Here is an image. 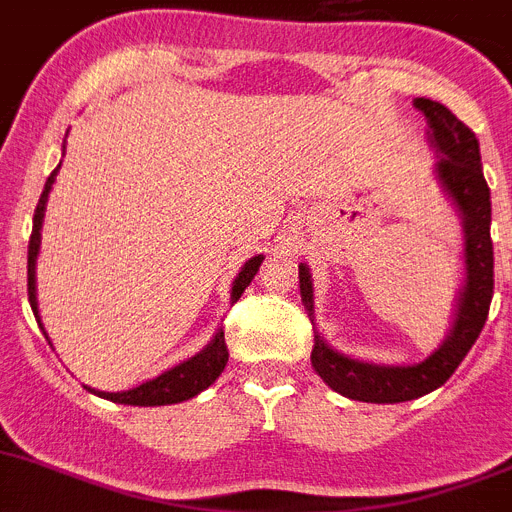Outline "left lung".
Wrapping results in <instances>:
<instances>
[{"label":"left lung","instance_id":"8db88e82","mask_svg":"<svg viewBox=\"0 0 512 512\" xmlns=\"http://www.w3.org/2000/svg\"><path fill=\"white\" fill-rule=\"evenodd\" d=\"M421 109L431 127V142L439 147L441 163L439 178L454 204L464 216V257H467V285L459 298V311L449 339L436 349L426 362L413 367H377L357 362L344 354L334 352L324 339L316 336L311 362L321 380L344 398L362 400V403H403V400L421 398L431 390L441 388L462 359L477 342L482 326L487 321L495 288V257H492L490 239V188L482 176L480 142L462 119H457L444 104L431 99L413 101ZM301 278V296L308 313L313 311L311 275L306 265H298Z\"/></svg>","mask_w":512,"mask_h":512}]
</instances>
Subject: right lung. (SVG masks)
Masks as SVG:
<instances>
[{
	"label": "right lung",
	"mask_w": 512,
	"mask_h": 512,
	"mask_svg": "<svg viewBox=\"0 0 512 512\" xmlns=\"http://www.w3.org/2000/svg\"><path fill=\"white\" fill-rule=\"evenodd\" d=\"M61 168V165H58ZM58 168L53 170L45 181V191L40 193V201L35 206V219H32V234H30V247H27V298H30L32 313H35V319L40 324L38 316V298H35V257H38L40 250V227H43V214H45V201H48L50 186L55 181V173ZM262 257H252L245 267H242V273L239 278L234 280L232 285V303L237 301L242 293H245L247 285L252 283L255 273L260 270ZM229 352H227V342H224V331L214 336V342L199 352L196 357H191L188 362H181L178 367L168 370L165 375L155 377L150 382H142L140 388L127 390V393H91L101 395V398L114 400V403H124V405H170V403H181V400L193 398V395H199L201 390H206L216 377L222 375L224 365H227Z\"/></svg>",
	"instance_id": "right-lung-1"
}]
</instances>
